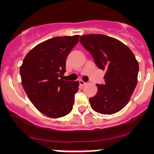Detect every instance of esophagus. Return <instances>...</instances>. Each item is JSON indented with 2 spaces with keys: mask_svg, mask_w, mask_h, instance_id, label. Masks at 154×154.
Listing matches in <instances>:
<instances>
[{
  "mask_svg": "<svg viewBox=\"0 0 154 154\" xmlns=\"http://www.w3.org/2000/svg\"><path fill=\"white\" fill-rule=\"evenodd\" d=\"M79 83H80V85H82V86H84V85H85L87 83L85 82H83V81H79Z\"/></svg>",
  "mask_w": 154,
  "mask_h": 154,
  "instance_id": "1",
  "label": "esophagus"
}]
</instances>
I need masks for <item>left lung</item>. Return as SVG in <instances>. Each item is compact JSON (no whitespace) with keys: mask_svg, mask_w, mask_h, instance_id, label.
<instances>
[{"mask_svg":"<svg viewBox=\"0 0 154 154\" xmlns=\"http://www.w3.org/2000/svg\"><path fill=\"white\" fill-rule=\"evenodd\" d=\"M82 46L92 55L97 66L105 70V84L97 85L98 93L90 98L94 111L112 115L124 108L137 84L139 64L128 46L104 35H85Z\"/></svg>","mask_w":154,"mask_h":154,"instance_id":"obj_1","label":"left lung"}]
</instances>
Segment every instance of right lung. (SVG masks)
Segmentation results:
<instances>
[{
  "instance_id": "1",
  "label": "right lung",
  "mask_w": 154,
  "mask_h": 154,
  "mask_svg": "<svg viewBox=\"0 0 154 154\" xmlns=\"http://www.w3.org/2000/svg\"><path fill=\"white\" fill-rule=\"evenodd\" d=\"M80 35L54 37L30 50L20 67L23 89L35 108L51 118L72 111L79 82L64 81L66 58Z\"/></svg>"
}]
</instances>
